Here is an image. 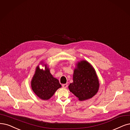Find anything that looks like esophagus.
<instances>
[{"instance_id": "34e87169", "label": "esophagus", "mask_w": 130, "mask_h": 130, "mask_svg": "<svg viewBox=\"0 0 130 130\" xmlns=\"http://www.w3.org/2000/svg\"><path fill=\"white\" fill-rule=\"evenodd\" d=\"M68 84H66L62 85V87L64 88H66L67 87H68Z\"/></svg>"}]
</instances>
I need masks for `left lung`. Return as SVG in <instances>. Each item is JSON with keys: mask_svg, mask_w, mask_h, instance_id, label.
Here are the masks:
<instances>
[{"mask_svg": "<svg viewBox=\"0 0 130 130\" xmlns=\"http://www.w3.org/2000/svg\"><path fill=\"white\" fill-rule=\"evenodd\" d=\"M73 82L69 86L71 92L80 101L93 98L99 89V81L93 67L86 60L76 64L74 70Z\"/></svg>", "mask_w": 130, "mask_h": 130, "instance_id": "8db88e82", "label": "left lung"}]
</instances>
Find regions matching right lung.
Wrapping results in <instances>:
<instances>
[{"label":"right lung","instance_id":"add662e5","mask_svg":"<svg viewBox=\"0 0 130 130\" xmlns=\"http://www.w3.org/2000/svg\"><path fill=\"white\" fill-rule=\"evenodd\" d=\"M45 70L41 69L39 66L36 68L35 74L31 81L32 90L37 96L43 100L50 99L56 91L61 87L59 81L50 72L46 64Z\"/></svg>","mask_w":130,"mask_h":130}]
</instances>
